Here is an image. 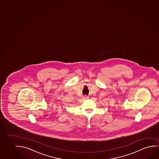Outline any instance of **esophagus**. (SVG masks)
I'll list each match as a JSON object with an SVG mask.
<instances>
[{
	"mask_svg": "<svg viewBox=\"0 0 159 159\" xmlns=\"http://www.w3.org/2000/svg\"><path fill=\"white\" fill-rule=\"evenodd\" d=\"M88 98V96H87V95H85V96H84V98H85V99H86V98Z\"/></svg>",
	"mask_w": 159,
	"mask_h": 159,
	"instance_id": "obj_1",
	"label": "esophagus"
}]
</instances>
